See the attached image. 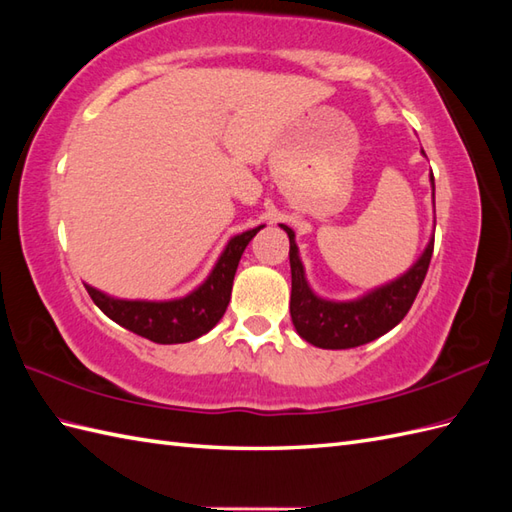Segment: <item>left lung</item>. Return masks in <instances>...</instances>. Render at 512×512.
Returning a JSON list of instances; mask_svg holds the SVG:
<instances>
[{"instance_id": "left-lung-1", "label": "left lung", "mask_w": 512, "mask_h": 512, "mask_svg": "<svg viewBox=\"0 0 512 512\" xmlns=\"http://www.w3.org/2000/svg\"><path fill=\"white\" fill-rule=\"evenodd\" d=\"M424 154V151H422ZM433 189V213H436V184L431 176ZM290 239V273H292V295H290V317L297 334L303 341L323 350H350V347L365 345L378 336L387 334L391 328L405 319L413 299L427 277L429 262L433 255V237L427 248L416 259L407 273H402L385 286H378L352 301H330L319 297L306 279V268L299 259V246L295 242V231L281 226Z\"/></svg>"}]
</instances>
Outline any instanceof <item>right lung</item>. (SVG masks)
Listing matches in <instances>:
<instances>
[{
  "label": "right lung",
  "instance_id": "1",
  "mask_svg": "<svg viewBox=\"0 0 512 512\" xmlns=\"http://www.w3.org/2000/svg\"><path fill=\"white\" fill-rule=\"evenodd\" d=\"M262 228L264 226H257L253 231H246L228 239V244L222 250V255L217 259L209 277L184 297L169 301L116 299L92 286L85 288H88L96 306L129 332L145 336V339L160 345L195 341L202 334L213 330L224 317L228 301H231L233 279L239 259H242V253L250 239L262 231Z\"/></svg>",
  "mask_w": 512,
  "mask_h": 512
}]
</instances>
